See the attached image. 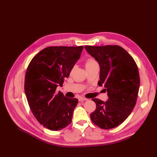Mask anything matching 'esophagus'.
Masks as SVG:
<instances>
[{"mask_svg":"<svg viewBox=\"0 0 157 157\" xmlns=\"http://www.w3.org/2000/svg\"><path fill=\"white\" fill-rule=\"evenodd\" d=\"M78 100H79V101H88V99H87V98H82V97H80V98H79V99H78Z\"/></svg>","mask_w":157,"mask_h":157,"instance_id":"esophagus-1","label":"esophagus"}]
</instances>
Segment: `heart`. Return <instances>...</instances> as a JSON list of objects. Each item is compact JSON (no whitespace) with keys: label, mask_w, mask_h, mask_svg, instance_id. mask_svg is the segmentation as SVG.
<instances>
[{"label":"heart","mask_w":157,"mask_h":157,"mask_svg":"<svg viewBox=\"0 0 157 157\" xmlns=\"http://www.w3.org/2000/svg\"><path fill=\"white\" fill-rule=\"evenodd\" d=\"M95 65H98V64L97 63V61L94 58H88L86 60V61H85V67H86V69L91 67Z\"/></svg>","instance_id":"b5f03b06"}]
</instances>
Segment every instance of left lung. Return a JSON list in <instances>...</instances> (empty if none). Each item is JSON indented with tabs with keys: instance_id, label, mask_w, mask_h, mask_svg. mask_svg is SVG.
<instances>
[{
	"instance_id": "obj_1",
	"label": "left lung",
	"mask_w": 157,
	"mask_h": 157,
	"mask_svg": "<svg viewBox=\"0 0 157 157\" xmlns=\"http://www.w3.org/2000/svg\"><path fill=\"white\" fill-rule=\"evenodd\" d=\"M84 48L100 67L99 86H104L108 100L94 98L96 104L90 118L101 129H111L121 124L134 109L140 78L136 63L122 47L117 45L85 46Z\"/></svg>"
}]
</instances>
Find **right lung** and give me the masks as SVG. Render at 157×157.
Instances as JSON below:
<instances>
[{
  "label": "right lung",
  "instance_id": "right-lung-1",
  "mask_svg": "<svg viewBox=\"0 0 157 157\" xmlns=\"http://www.w3.org/2000/svg\"><path fill=\"white\" fill-rule=\"evenodd\" d=\"M83 46H49L39 52L28 65L25 77L26 98L33 115L52 131L67 127L78 100L64 96L62 86L79 59Z\"/></svg>",
  "mask_w": 157,
  "mask_h": 157
}]
</instances>
